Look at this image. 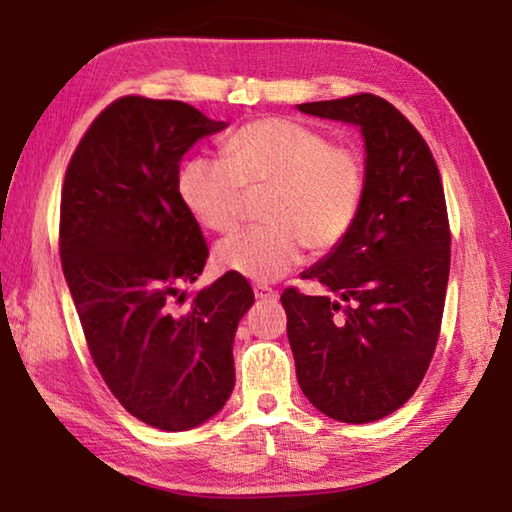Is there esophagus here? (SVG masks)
<instances>
[{"label":"esophagus","mask_w":512,"mask_h":512,"mask_svg":"<svg viewBox=\"0 0 512 512\" xmlns=\"http://www.w3.org/2000/svg\"><path fill=\"white\" fill-rule=\"evenodd\" d=\"M253 291H255L257 300H277V291H275V288L266 286V284H255Z\"/></svg>","instance_id":"esophagus-1"}]
</instances>
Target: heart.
<instances>
[{"mask_svg": "<svg viewBox=\"0 0 512 512\" xmlns=\"http://www.w3.org/2000/svg\"><path fill=\"white\" fill-rule=\"evenodd\" d=\"M266 188V224L215 248L219 268L262 284L291 271L304 244L318 255L340 246L365 197V159L297 120L262 118L228 138L224 159L192 156L179 172L183 206L212 232L239 224L244 190Z\"/></svg>", "mask_w": 512, "mask_h": 512, "instance_id": "1", "label": "heart"}]
</instances>
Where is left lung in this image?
Instances as JSON below:
<instances>
[{"label":"left lung","mask_w":512,"mask_h":512,"mask_svg":"<svg viewBox=\"0 0 512 512\" xmlns=\"http://www.w3.org/2000/svg\"><path fill=\"white\" fill-rule=\"evenodd\" d=\"M297 109L356 125L367 154L356 224L302 273L324 293H282L297 383L329 418L371 423L410 401L439 340L450 275L439 167L410 120L374 94Z\"/></svg>","instance_id":"8db88e82"}]
</instances>
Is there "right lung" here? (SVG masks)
<instances>
[{"instance_id": "add662e5", "label": "right lung", "mask_w": 512, "mask_h": 512, "mask_svg": "<svg viewBox=\"0 0 512 512\" xmlns=\"http://www.w3.org/2000/svg\"><path fill=\"white\" fill-rule=\"evenodd\" d=\"M226 129L179 100L125 96L71 156L60 203V257L100 376L125 410L165 432L215 416L235 387L246 277L221 275L179 311L208 259L179 194L183 154Z\"/></svg>"}]
</instances>
